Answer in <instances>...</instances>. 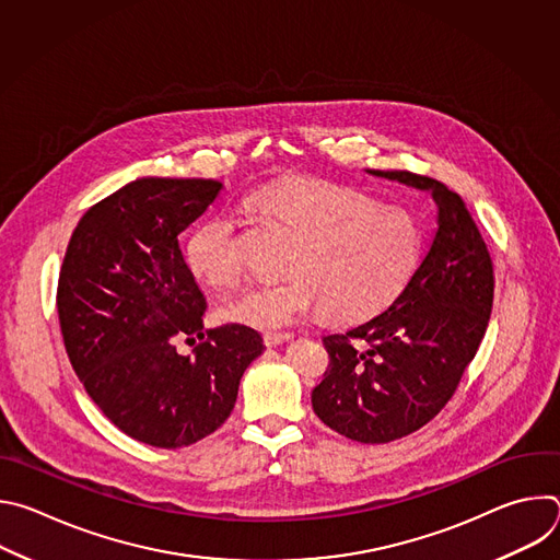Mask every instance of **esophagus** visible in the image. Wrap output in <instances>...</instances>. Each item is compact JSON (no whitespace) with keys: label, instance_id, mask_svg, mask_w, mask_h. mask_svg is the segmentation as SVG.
I'll list each match as a JSON object with an SVG mask.
<instances>
[{"label":"esophagus","instance_id":"esophagus-1","mask_svg":"<svg viewBox=\"0 0 560 560\" xmlns=\"http://www.w3.org/2000/svg\"><path fill=\"white\" fill-rule=\"evenodd\" d=\"M290 337H292L290 332H266L264 341H266L268 348H275V346H281V343L290 341Z\"/></svg>","mask_w":560,"mask_h":560}]
</instances>
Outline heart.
Masks as SVG:
<instances>
[{"label":"heart","mask_w":560,"mask_h":560,"mask_svg":"<svg viewBox=\"0 0 560 560\" xmlns=\"http://www.w3.org/2000/svg\"><path fill=\"white\" fill-rule=\"evenodd\" d=\"M255 206L281 221L299 242L285 272L232 299L225 316L259 330H281L324 310L330 322L352 324L383 310L410 279L421 228L401 206L312 179H285L255 195ZM190 270L212 288L244 279L238 223L232 214L206 219L186 248Z\"/></svg>","instance_id":"obj_1"}]
</instances>
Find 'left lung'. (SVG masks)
<instances>
[{
  "mask_svg": "<svg viewBox=\"0 0 560 560\" xmlns=\"http://www.w3.org/2000/svg\"><path fill=\"white\" fill-rule=\"evenodd\" d=\"M432 192V244L381 314L324 337L330 365L312 389L314 415L359 443H389L430 423L452 398L488 330L494 268L463 199L408 171H368Z\"/></svg>",
  "mask_w": 560,
  "mask_h": 560,
  "instance_id": "1",
  "label": "left lung"
}]
</instances>
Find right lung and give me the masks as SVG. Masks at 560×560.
Here are the masks:
<instances>
[{"label": "right lung", "instance_id": "add662e5", "mask_svg": "<svg viewBox=\"0 0 560 560\" xmlns=\"http://www.w3.org/2000/svg\"><path fill=\"white\" fill-rule=\"evenodd\" d=\"M221 188L130 182L79 219L61 264L57 314L72 370L124 434L152 447H186L221 428L266 350L242 324L203 330L206 299L179 248ZM177 338L200 343L179 355Z\"/></svg>", "mask_w": 560, "mask_h": 560}]
</instances>
